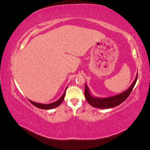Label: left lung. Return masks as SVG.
Returning <instances> with one entry per match:
<instances>
[{
  "mask_svg": "<svg viewBox=\"0 0 150 150\" xmlns=\"http://www.w3.org/2000/svg\"><path fill=\"white\" fill-rule=\"evenodd\" d=\"M138 79V74L134 81L133 84L129 88L128 90L126 91L121 93L118 95H116L114 96L106 98H94L91 96L89 94V89L87 87L86 84H85V89H84V95L86 100L88 103L93 107L101 108V109H106V108H111L113 107H116L120 105L122 102H124L126 99L128 98L129 94L134 88V86L137 83Z\"/></svg>",
  "mask_w": 150,
  "mask_h": 150,
  "instance_id": "1",
  "label": "left lung"
}]
</instances>
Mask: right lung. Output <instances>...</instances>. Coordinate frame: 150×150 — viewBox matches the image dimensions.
I'll list each match as a JSON object with an SVG mask.
<instances>
[{
	"instance_id": "1",
	"label": "right lung",
	"mask_w": 150,
	"mask_h": 150,
	"mask_svg": "<svg viewBox=\"0 0 150 150\" xmlns=\"http://www.w3.org/2000/svg\"><path fill=\"white\" fill-rule=\"evenodd\" d=\"M67 89V88H66ZM66 89L65 90V92L63 94L62 96H61V98L59 99V100L56 101V102H54L52 103H50V104H40V103H35L32 101L30 100L29 101L30 102L31 104H33L34 106H35V107H37L39 109H42V110H50V109H52L56 107H57L58 106H59L60 104H61V103L64 100V98L65 96V94H66Z\"/></svg>"
}]
</instances>
